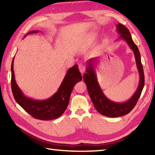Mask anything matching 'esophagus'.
<instances>
[{
    "mask_svg": "<svg viewBox=\"0 0 155 155\" xmlns=\"http://www.w3.org/2000/svg\"><path fill=\"white\" fill-rule=\"evenodd\" d=\"M78 70H79L81 74L84 73V71H85V67L84 64H78Z\"/></svg>",
    "mask_w": 155,
    "mask_h": 155,
    "instance_id": "34e87169",
    "label": "esophagus"
}]
</instances>
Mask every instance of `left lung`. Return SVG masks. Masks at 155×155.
Listing matches in <instances>:
<instances>
[{
    "instance_id": "obj_1",
    "label": "left lung",
    "mask_w": 155,
    "mask_h": 155,
    "mask_svg": "<svg viewBox=\"0 0 155 155\" xmlns=\"http://www.w3.org/2000/svg\"><path fill=\"white\" fill-rule=\"evenodd\" d=\"M116 28L117 33L120 35V38H122L127 42L129 47L133 50L135 55L137 66L140 76L139 84H138L137 91L133 94V96L125 102H115L107 99V97L104 94L97 80L95 71L92 67L94 61H95L94 59L90 60L89 64L86 70L87 73H85L83 77L85 84L87 85L89 96L93 103L94 108L100 114L111 117H120L128 114L137 104L145 84L143 68L141 61H140V52L137 46L133 41L129 30L124 25L119 23L116 25Z\"/></svg>"
}]
</instances>
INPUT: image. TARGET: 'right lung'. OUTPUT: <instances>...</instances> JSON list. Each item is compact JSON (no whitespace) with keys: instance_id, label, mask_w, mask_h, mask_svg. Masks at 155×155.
<instances>
[{"instance_id":"add662e5","label":"right lung","mask_w":155,"mask_h":155,"mask_svg":"<svg viewBox=\"0 0 155 155\" xmlns=\"http://www.w3.org/2000/svg\"><path fill=\"white\" fill-rule=\"evenodd\" d=\"M37 33H38V31H33L29 32L28 34ZM13 64L14 59L11 66V85L14 97L18 104L31 116L41 120L58 118L63 114L68 106L71 92L74 87L77 83L82 79L78 65L75 64L69 69L61 86L54 95L46 100H35L26 97L18 87L15 78Z\"/></svg>"}]
</instances>
